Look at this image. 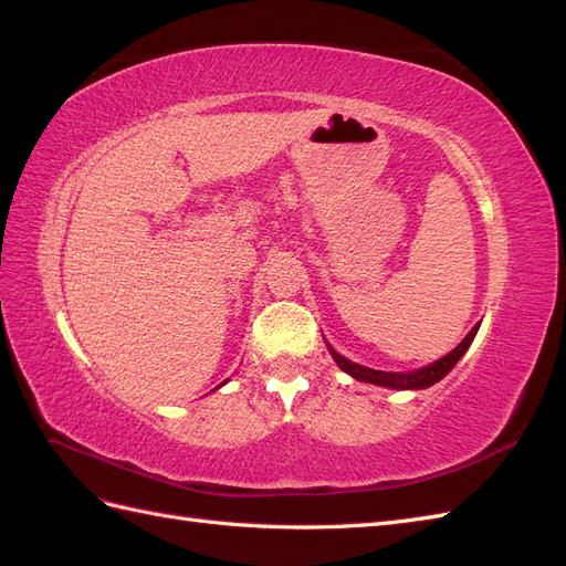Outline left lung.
<instances>
[{
    "label": "left lung",
    "instance_id": "left-lung-1",
    "mask_svg": "<svg viewBox=\"0 0 566 566\" xmlns=\"http://www.w3.org/2000/svg\"><path fill=\"white\" fill-rule=\"evenodd\" d=\"M476 331H479V323L474 325V328L465 335V339H462L451 354L441 356L439 361H434L430 366L418 368V370H410V373L373 370V368H366V366H358V364L349 361V358H345V356H339L333 347H328V349H331V354L335 358V364L345 373H349L352 378H356V380L370 382V385H380V387H391V389H424V387L439 382L441 378H447V375L451 373V368L460 361V356L470 349Z\"/></svg>",
    "mask_w": 566,
    "mask_h": 566
}]
</instances>
